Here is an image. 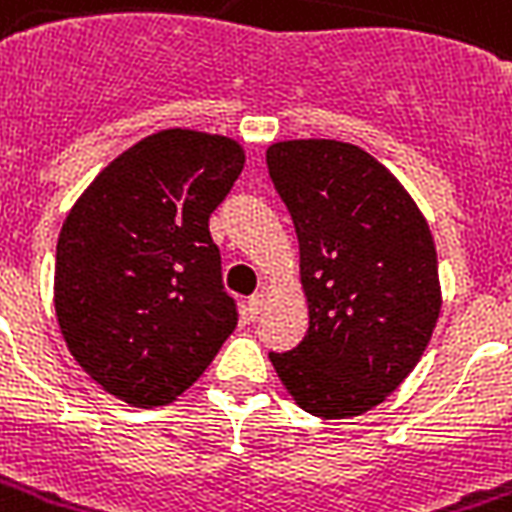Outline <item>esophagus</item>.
Instances as JSON below:
<instances>
[{
	"label": "esophagus",
	"instance_id": "esophagus-1",
	"mask_svg": "<svg viewBox=\"0 0 512 512\" xmlns=\"http://www.w3.org/2000/svg\"><path fill=\"white\" fill-rule=\"evenodd\" d=\"M263 306H265V298H263V295H252V298H249V303H247L249 319H257V317H260V311H263Z\"/></svg>",
	"mask_w": 512,
	"mask_h": 512
}]
</instances>
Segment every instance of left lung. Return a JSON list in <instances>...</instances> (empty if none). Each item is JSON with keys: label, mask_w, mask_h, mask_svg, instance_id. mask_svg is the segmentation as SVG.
I'll return each instance as SVG.
<instances>
[{"label": "left lung", "mask_w": 512, "mask_h": 512, "mask_svg": "<svg viewBox=\"0 0 512 512\" xmlns=\"http://www.w3.org/2000/svg\"><path fill=\"white\" fill-rule=\"evenodd\" d=\"M292 217L308 333L268 351L303 411L349 419L416 368L440 314L438 255L411 195L354 144L308 139L265 152Z\"/></svg>", "instance_id": "8db88e82"}]
</instances>
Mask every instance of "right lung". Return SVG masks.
<instances>
[{
	"label": "right lung",
	"instance_id": "right-lung-1",
	"mask_svg": "<svg viewBox=\"0 0 512 512\" xmlns=\"http://www.w3.org/2000/svg\"><path fill=\"white\" fill-rule=\"evenodd\" d=\"M241 169L236 142L171 128L115 158L72 206L56 247L58 325L109 395L171 403L233 333L239 306L209 217Z\"/></svg>",
	"mask_w": 512,
	"mask_h": 512
}]
</instances>
